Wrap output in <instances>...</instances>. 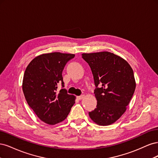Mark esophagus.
<instances>
[{
  "label": "esophagus",
  "instance_id": "esophagus-1",
  "mask_svg": "<svg viewBox=\"0 0 158 158\" xmlns=\"http://www.w3.org/2000/svg\"><path fill=\"white\" fill-rule=\"evenodd\" d=\"M84 97H85L84 95H80V96H78V99L79 100H81V99H84Z\"/></svg>",
  "mask_w": 158,
  "mask_h": 158
}]
</instances>
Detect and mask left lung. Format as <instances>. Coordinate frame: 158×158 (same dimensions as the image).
<instances>
[{"label": "left lung", "mask_w": 158, "mask_h": 158, "mask_svg": "<svg viewBox=\"0 0 158 158\" xmlns=\"http://www.w3.org/2000/svg\"><path fill=\"white\" fill-rule=\"evenodd\" d=\"M92 70L97 107L89 112L98 125H110L126 111L136 88L133 70L122 57L107 51L83 53ZM99 85L100 88H98Z\"/></svg>", "instance_id": "obj_1"}]
</instances>
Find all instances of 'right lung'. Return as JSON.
Listing matches in <instances>:
<instances>
[{
    "label": "right lung",
    "instance_id": "obj_1",
    "mask_svg": "<svg viewBox=\"0 0 158 158\" xmlns=\"http://www.w3.org/2000/svg\"><path fill=\"white\" fill-rule=\"evenodd\" d=\"M75 55L54 52L35 57L23 74L22 89L27 103L44 123L55 125L67 117L76 97L65 89L57 92L59 83L64 87L62 73Z\"/></svg>",
    "mask_w": 158,
    "mask_h": 158
}]
</instances>
